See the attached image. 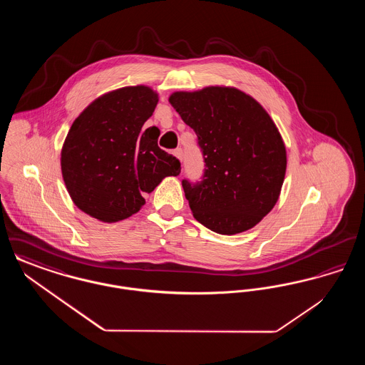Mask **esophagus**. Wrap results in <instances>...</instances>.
Returning a JSON list of instances; mask_svg holds the SVG:
<instances>
[{
  "mask_svg": "<svg viewBox=\"0 0 365 365\" xmlns=\"http://www.w3.org/2000/svg\"><path fill=\"white\" fill-rule=\"evenodd\" d=\"M174 156L176 157V158H179V160H180V161H182V157H183V152H182V149H180V148H178V149H175Z\"/></svg>",
  "mask_w": 365,
  "mask_h": 365,
  "instance_id": "34e87169",
  "label": "esophagus"
}]
</instances>
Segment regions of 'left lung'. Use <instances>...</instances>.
<instances>
[{
  "label": "left lung",
  "instance_id": "8db88e82",
  "mask_svg": "<svg viewBox=\"0 0 365 365\" xmlns=\"http://www.w3.org/2000/svg\"><path fill=\"white\" fill-rule=\"evenodd\" d=\"M168 101L195 131L205 160L201 183L182 182L194 219L223 235L260 223L278 201L287 165L268 112L230 86L175 91Z\"/></svg>",
  "mask_w": 365,
  "mask_h": 365
}]
</instances>
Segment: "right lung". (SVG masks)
Instances as JSON below:
<instances>
[{
    "label": "right lung",
    "mask_w": 365,
    "mask_h": 365,
    "mask_svg": "<svg viewBox=\"0 0 365 365\" xmlns=\"http://www.w3.org/2000/svg\"><path fill=\"white\" fill-rule=\"evenodd\" d=\"M157 103L152 87H122L96 98L72 123L61 174L71 200L88 216L124 220L164 178L180 174L179 160L158 148V130L142 131Z\"/></svg>",
    "instance_id": "1"
}]
</instances>
